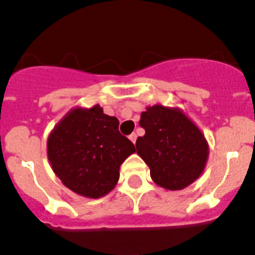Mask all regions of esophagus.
Segmentation results:
<instances>
[{
  "label": "esophagus",
  "mask_w": 255,
  "mask_h": 255,
  "mask_svg": "<svg viewBox=\"0 0 255 255\" xmlns=\"http://www.w3.org/2000/svg\"><path fill=\"white\" fill-rule=\"evenodd\" d=\"M136 138H138V135L135 134V132H132V134L129 136V139H130V140H131L134 144H135V141H136Z\"/></svg>",
  "instance_id": "34e87169"
}]
</instances>
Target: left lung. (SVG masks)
Instances as JSON below:
<instances>
[{"label": "left lung", "mask_w": 255, "mask_h": 255, "mask_svg": "<svg viewBox=\"0 0 255 255\" xmlns=\"http://www.w3.org/2000/svg\"><path fill=\"white\" fill-rule=\"evenodd\" d=\"M139 125L145 134L136 139V152L148 164L157 185L181 190L202 175L208 159V143L180 108L147 107Z\"/></svg>", "instance_id": "obj_1"}]
</instances>
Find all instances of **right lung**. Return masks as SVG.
Here are the masks:
<instances>
[{"label": "right lung", "mask_w": 255, "mask_h": 255, "mask_svg": "<svg viewBox=\"0 0 255 255\" xmlns=\"http://www.w3.org/2000/svg\"><path fill=\"white\" fill-rule=\"evenodd\" d=\"M134 152V144L119 131V120L100 105L71 110L47 141L48 161L62 184L94 199L115 188L121 163Z\"/></svg>", "instance_id": "right-lung-1"}]
</instances>
